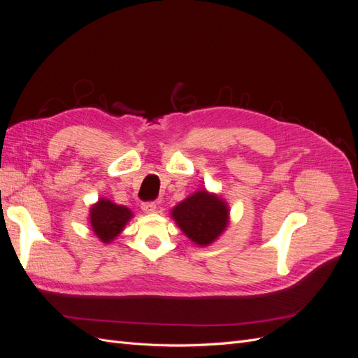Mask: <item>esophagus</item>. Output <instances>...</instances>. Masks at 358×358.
<instances>
[{"label":"esophagus","instance_id":"esophagus-1","mask_svg":"<svg viewBox=\"0 0 358 358\" xmlns=\"http://www.w3.org/2000/svg\"><path fill=\"white\" fill-rule=\"evenodd\" d=\"M142 209L145 213H154L157 210V204L155 201H145L142 203Z\"/></svg>","mask_w":358,"mask_h":358}]
</instances>
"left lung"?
<instances>
[{
    "label": "left lung",
    "mask_w": 358,
    "mask_h": 358,
    "mask_svg": "<svg viewBox=\"0 0 358 358\" xmlns=\"http://www.w3.org/2000/svg\"><path fill=\"white\" fill-rule=\"evenodd\" d=\"M171 215L180 230L197 245L212 243L229 221L225 203L206 191H199L179 203Z\"/></svg>",
    "instance_id": "obj_1"
}]
</instances>
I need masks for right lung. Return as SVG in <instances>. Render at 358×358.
Wrapping results in <instances>:
<instances>
[{
  "instance_id": "obj_1",
  "label": "right lung",
  "mask_w": 358,
  "mask_h": 358,
  "mask_svg": "<svg viewBox=\"0 0 358 358\" xmlns=\"http://www.w3.org/2000/svg\"><path fill=\"white\" fill-rule=\"evenodd\" d=\"M129 218H131L129 209L109 200H100L91 209L92 230L104 243L113 241L122 231Z\"/></svg>"
}]
</instances>
